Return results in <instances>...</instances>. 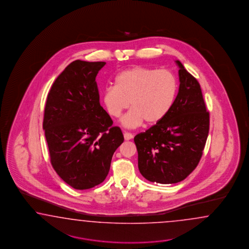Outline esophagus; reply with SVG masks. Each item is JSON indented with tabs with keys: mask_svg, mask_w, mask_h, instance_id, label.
I'll list each match as a JSON object with an SVG mask.
<instances>
[{
	"mask_svg": "<svg viewBox=\"0 0 249 249\" xmlns=\"http://www.w3.org/2000/svg\"><path fill=\"white\" fill-rule=\"evenodd\" d=\"M124 139H125L126 141H129V140L133 139V135H132L131 133H128V132H125V133H124Z\"/></svg>",
	"mask_w": 249,
	"mask_h": 249,
	"instance_id": "34e87169",
	"label": "esophagus"
}]
</instances>
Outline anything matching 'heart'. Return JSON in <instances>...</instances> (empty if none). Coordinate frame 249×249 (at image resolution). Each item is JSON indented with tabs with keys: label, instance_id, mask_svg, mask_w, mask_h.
<instances>
[{
	"label": "heart",
	"instance_id": "b5f03b06",
	"mask_svg": "<svg viewBox=\"0 0 249 249\" xmlns=\"http://www.w3.org/2000/svg\"><path fill=\"white\" fill-rule=\"evenodd\" d=\"M176 75L168 69L134 67L117 75L115 86L107 87L103 102L108 114L119 118L131 104L132 109L121 123L134 128L144 121L156 124L162 121L173 108L178 93Z\"/></svg>",
	"mask_w": 249,
	"mask_h": 249
}]
</instances>
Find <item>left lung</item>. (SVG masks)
<instances>
[{
    "label": "left lung",
    "instance_id": "8db88e82",
    "mask_svg": "<svg viewBox=\"0 0 249 249\" xmlns=\"http://www.w3.org/2000/svg\"><path fill=\"white\" fill-rule=\"evenodd\" d=\"M179 92L161 121L134 137L138 166L145 179L157 183L184 180L198 165L206 142L210 117L200 84L179 60Z\"/></svg>",
    "mask_w": 249,
    "mask_h": 249
}]
</instances>
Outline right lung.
Listing matches in <instances>:
<instances>
[{"instance_id": "obj_1", "label": "right lung", "mask_w": 249, "mask_h": 249, "mask_svg": "<svg viewBox=\"0 0 249 249\" xmlns=\"http://www.w3.org/2000/svg\"><path fill=\"white\" fill-rule=\"evenodd\" d=\"M105 65L72 62L54 80L46 99L43 128L51 164L76 190L93 188L105 180L114 152L124 141L99 103L96 76Z\"/></svg>"}]
</instances>
